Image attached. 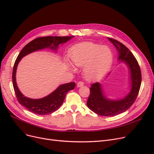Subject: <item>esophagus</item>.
I'll return each instance as SVG.
<instances>
[{
    "instance_id": "1",
    "label": "esophagus",
    "mask_w": 154,
    "mask_h": 154,
    "mask_svg": "<svg viewBox=\"0 0 154 154\" xmlns=\"http://www.w3.org/2000/svg\"><path fill=\"white\" fill-rule=\"evenodd\" d=\"M83 85H84V82L82 81H79L77 84V88H81V87H82Z\"/></svg>"
}]
</instances>
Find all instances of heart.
Listing matches in <instances>:
<instances>
[{
    "mask_svg": "<svg viewBox=\"0 0 154 154\" xmlns=\"http://www.w3.org/2000/svg\"><path fill=\"white\" fill-rule=\"evenodd\" d=\"M69 57L73 65L78 67L84 66V73L88 80L104 75L112 60V53L108 46L89 42L72 46Z\"/></svg>",
    "mask_w": 154,
    "mask_h": 154,
    "instance_id": "b5f03b06",
    "label": "heart"
}]
</instances>
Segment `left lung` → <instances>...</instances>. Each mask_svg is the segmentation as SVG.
<instances>
[{
	"instance_id": "8db88e82",
	"label": "left lung",
	"mask_w": 154,
	"mask_h": 154,
	"mask_svg": "<svg viewBox=\"0 0 154 154\" xmlns=\"http://www.w3.org/2000/svg\"><path fill=\"white\" fill-rule=\"evenodd\" d=\"M108 39L118 51L119 63H124L128 69L130 91L123 98L109 99L106 96L101 84H92L87 105L91 110L99 115L113 116L124 112L134 103L141 85L142 75L137 60L129 49L117 40L109 38Z\"/></svg>"
}]
</instances>
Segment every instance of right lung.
<instances>
[{
    "mask_svg": "<svg viewBox=\"0 0 154 154\" xmlns=\"http://www.w3.org/2000/svg\"><path fill=\"white\" fill-rule=\"evenodd\" d=\"M74 37L46 36L38 38L26 45L16 58L12 72V84L19 103L29 111L38 115H46L57 111L61 106L66 94L75 88V82H69L59 85L49 95L40 99H31L24 96L19 89L16 83V74L17 65L22 58L31 53L45 48L57 51L60 45H63Z\"/></svg>",
    "mask_w": 154,
    "mask_h": 154,
    "instance_id": "right-lung-1",
    "label": "right lung"
}]
</instances>
